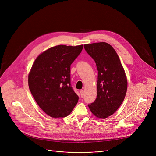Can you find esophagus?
Here are the masks:
<instances>
[{
	"label": "esophagus",
	"instance_id": "esophagus-1",
	"mask_svg": "<svg viewBox=\"0 0 156 156\" xmlns=\"http://www.w3.org/2000/svg\"><path fill=\"white\" fill-rule=\"evenodd\" d=\"M80 93L81 97H82V98H83V95H84V91H83V90H81L80 91Z\"/></svg>",
	"mask_w": 156,
	"mask_h": 156
}]
</instances>
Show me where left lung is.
<instances>
[{
    "instance_id": "obj_1",
    "label": "left lung",
    "mask_w": 156,
    "mask_h": 156,
    "mask_svg": "<svg viewBox=\"0 0 156 156\" xmlns=\"http://www.w3.org/2000/svg\"><path fill=\"white\" fill-rule=\"evenodd\" d=\"M98 70L97 98L88 105L92 113L105 119L112 115L122 103L127 88L125 71L114 48L106 42L84 45Z\"/></svg>"
}]
</instances>
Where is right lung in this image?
<instances>
[{
  "label": "right lung",
  "mask_w": 156,
  "mask_h": 156,
  "mask_svg": "<svg viewBox=\"0 0 156 156\" xmlns=\"http://www.w3.org/2000/svg\"><path fill=\"white\" fill-rule=\"evenodd\" d=\"M83 45L52 47L34 61L28 77L30 92L39 106L54 118L70 114L79 97L70 83V65Z\"/></svg>",
  "instance_id": "obj_1"
}]
</instances>
